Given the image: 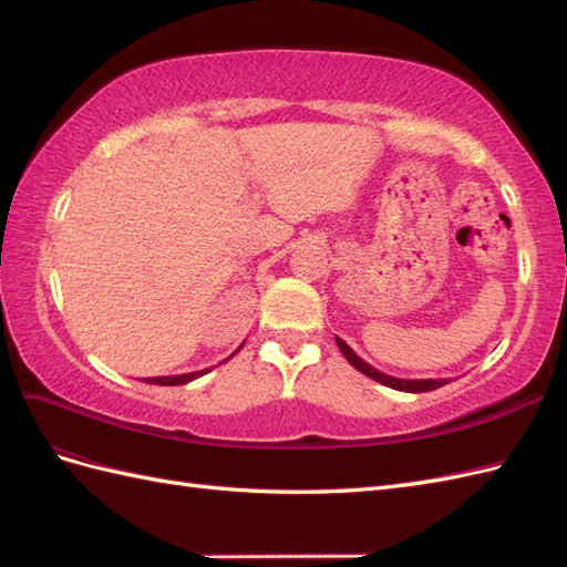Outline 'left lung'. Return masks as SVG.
Wrapping results in <instances>:
<instances>
[{"label":"left lung","instance_id":"1","mask_svg":"<svg viewBox=\"0 0 567 567\" xmlns=\"http://www.w3.org/2000/svg\"><path fill=\"white\" fill-rule=\"evenodd\" d=\"M336 342H338V348H340V352L346 354V359L348 362L357 369V371H362L364 375H369V379H373V381H379V383H383V385H388V388H392V390H402V392H431V390H437V388H442V385H447L450 383V379H394V375H388V373H383V371H379V369H373L371 364H367L362 357L359 354H354V350L348 346L346 340H340V338H336Z\"/></svg>","mask_w":567,"mask_h":567}]
</instances>
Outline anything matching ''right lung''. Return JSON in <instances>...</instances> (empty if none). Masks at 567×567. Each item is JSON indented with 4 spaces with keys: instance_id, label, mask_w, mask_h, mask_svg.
<instances>
[{
    "instance_id": "1",
    "label": "right lung",
    "mask_w": 567,
    "mask_h": 567,
    "mask_svg": "<svg viewBox=\"0 0 567 567\" xmlns=\"http://www.w3.org/2000/svg\"><path fill=\"white\" fill-rule=\"evenodd\" d=\"M208 371L210 369H200V371H192V373H179V375H156V379H144V381L153 383V385H184V383H192V381L200 379V375H205Z\"/></svg>"
}]
</instances>
